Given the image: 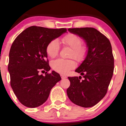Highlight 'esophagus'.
I'll use <instances>...</instances> for the list:
<instances>
[{
    "label": "esophagus",
    "mask_w": 126,
    "mask_h": 126,
    "mask_svg": "<svg viewBox=\"0 0 126 126\" xmlns=\"http://www.w3.org/2000/svg\"><path fill=\"white\" fill-rule=\"evenodd\" d=\"M60 76H61L62 79H64V78H67V76H65V75H60Z\"/></svg>",
    "instance_id": "1"
}]
</instances>
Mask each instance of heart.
Here are the masks:
<instances>
[{"instance_id":"heart-1","label":"heart","mask_w":126,"mask_h":126,"mask_svg":"<svg viewBox=\"0 0 126 126\" xmlns=\"http://www.w3.org/2000/svg\"><path fill=\"white\" fill-rule=\"evenodd\" d=\"M62 42L65 46L70 47L72 50L69 57L74 58L78 62H81L86 55V48L82 46V40L79 36L75 34H69L62 38ZM60 46L57 40H51L47 44L46 52L51 58H54L59 54ZM75 62L73 59H59L51 62V66L54 71L61 74H66L69 70L75 67Z\"/></svg>"}]
</instances>
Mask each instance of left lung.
I'll return each mask as SVG.
<instances>
[{
  "mask_svg": "<svg viewBox=\"0 0 126 126\" xmlns=\"http://www.w3.org/2000/svg\"><path fill=\"white\" fill-rule=\"evenodd\" d=\"M69 31L82 37L88 51L86 59L75 72L82 77H68L70 86L67 94L76 105L88 108L94 106L106 95L114 72V56L110 40L97 30L91 28H69Z\"/></svg>",
  "mask_w": 126,
  "mask_h": 126,
  "instance_id": "left-lung-1",
  "label": "left lung"
}]
</instances>
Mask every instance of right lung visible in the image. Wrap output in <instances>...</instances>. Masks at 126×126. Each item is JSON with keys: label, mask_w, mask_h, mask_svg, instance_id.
<instances>
[{"label": "right lung", "mask_w": 126, "mask_h": 126, "mask_svg": "<svg viewBox=\"0 0 126 126\" xmlns=\"http://www.w3.org/2000/svg\"><path fill=\"white\" fill-rule=\"evenodd\" d=\"M66 28L51 29L32 26L13 42L9 51L8 70L11 86L20 102L30 108L44 103L52 88L61 80L50 70L46 52L47 44L66 32ZM46 71L45 75L40 72Z\"/></svg>", "instance_id": "1"}]
</instances>
